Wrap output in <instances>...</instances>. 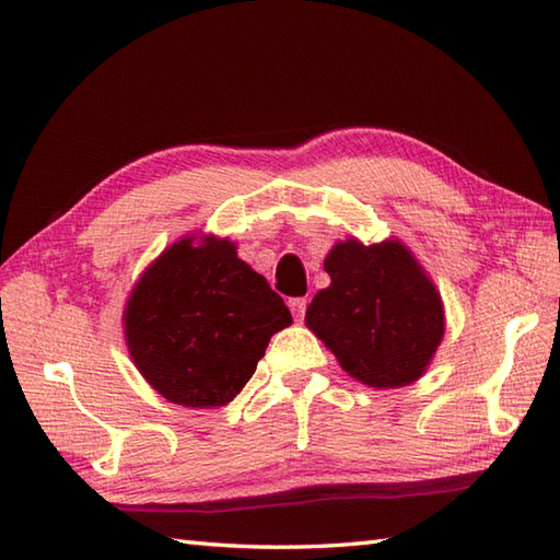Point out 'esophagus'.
Segmentation results:
<instances>
[{
	"label": "esophagus",
	"mask_w": 560,
	"mask_h": 560,
	"mask_svg": "<svg viewBox=\"0 0 560 560\" xmlns=\"http://www.w3.org/2000/svg\"><path fill=\"white\" fill-rule=\"evenodd\" d=\"M305 305H307V301H305V299H289V307H291V313H293V317H295V319H303V315H305Z\"/></svg>",
	"instance_id": "obj_1"
}]
</instances>
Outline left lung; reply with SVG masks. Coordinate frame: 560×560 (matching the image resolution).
I'll return each instance as SVG.
<instances>
[{"label":"left lung","instance_id":"8db88e82","mask_svg":"<svg viewBox=\"0 0 560 560\" xmlns=\"http://www.w3.org/2000/svg\"><path fill=\"white\" fill-rule=\"evenodd\" d=\"M329 287L315 293L305 327L341 371L375 389L407 387L431 368L445 337L440 291L399 237L337 241L325 257Z\"/></svg>","mask_w":560,"mask_h":560}]
</instances>
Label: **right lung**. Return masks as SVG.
Masks as SVG:
<instances>
[{
  "instance_id": "add662e5",
  "label": "right lung",
  "mask_w": 560,
  "mask_h": 560,
  "mask_svg": "<svg viewBox=\"0 0 560 560\" xmlns=\"http://www.w3.org/2000/svg\"><path fill=\"white\" fill-rule=\"evenodd\" d=\"M293 323L281 295L237 257L231 237L187 233L139 273L122 329L141 377L171 404L219 409Z\"/></svg>"
}]
</instances>
